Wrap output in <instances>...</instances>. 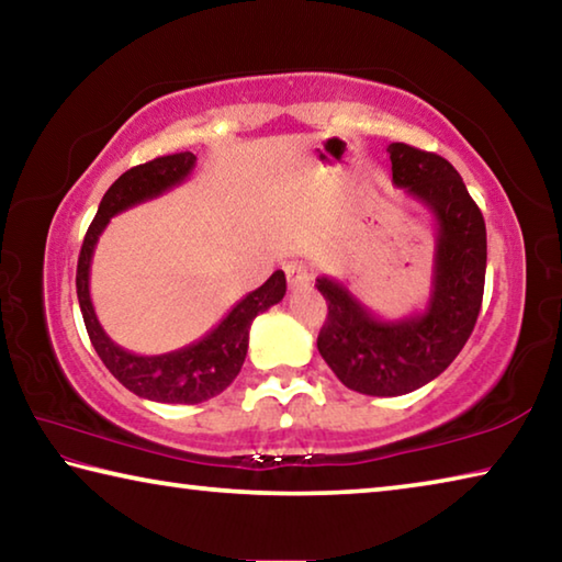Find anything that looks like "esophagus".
<instances>
[{
	"label": "esophagus",
	"instance_id": "esophagus-1",
	"mask_svg": "<svg viewBox=\"0 0 562 562\" xmlns=\"http://www.w3.org/2000/svg\"><path fill=\"white\" fill-rule=\"evenodd\" d=\"M284 272H288V284L290 290H300V288H307V284L312 282V270L307 262L302 260H292L284 265Z\"/></svg>",
	"mask_w": 562,
	"mask_h": 562
}]
</instances>
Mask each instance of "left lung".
<instances>
[{"mask_svg": "<svg viewBox=\"0 0 562 562\" xmlns=\"http://www.w3.org/2000/svg\"><path fill=\"white\" fill-rule=\"evenodd\" d=\"M392 183L434 215L431 294L424 310L386 319L341 280L317 278L327 319L317 349L351 392L402 396L439 376L475 327L486 282V223L449 160L389 144Z\"/></svg>", "mask_w": 562, "mask_h": 562, "instance_id": "1", "label": "left lung"}]
</instances>
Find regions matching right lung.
I'll list each match as a JSON object with an SVG mask.
<instances>
[{
	"mask_svg": "<svg viewBox=\"0 0 562 562\" xmlns=\"http://www.w3.org/2000/svg\"><path fill=\"white\" fill-rule=\"evenodd\" d=\"M193 168L195 156L186 150V154L160 156L126 170L101 198L99 213L83 237L79 268H76V294H79L83 325H87L97 355L128 392L160 404H201L225 392L233 379L240 374L252 319L278 304L288 292L284 272H272L262 288L247 292L240 302H235L233 310L205 337L176 351H166V355H133L103 331L89 292L91 258L99 235L106 231L113 215L168 193L170 188L188 180Z\"/></svg>",
	"mask_w": 562,
	"mask_h": 562,
	"instance_id": "right-lung-1",
	"label": "right lung"
}]
</instances>
